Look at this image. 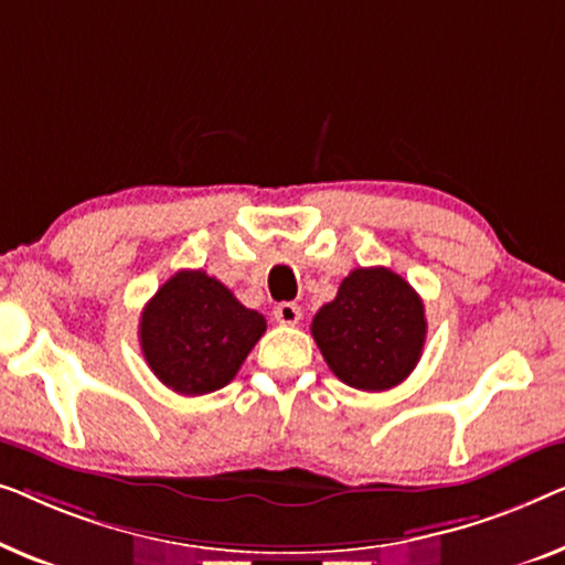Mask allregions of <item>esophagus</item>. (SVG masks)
Instances as JSON below:
<instances>
[{"label": "esophagus", "instance_id": "34e87169", "mask_svg": "<svg viewBox=\"0 0 565 565\" xmlns=\"http://www.w3.org/2000/svg\"><path fill=\"white\" fill-rule=\"evenodd\" d=\"M274 320L281 324H297L301 320V307L294 301H281L274 307Z\"/></svg>", "mask_w": 565, "mask_h": 565}]
</instances>
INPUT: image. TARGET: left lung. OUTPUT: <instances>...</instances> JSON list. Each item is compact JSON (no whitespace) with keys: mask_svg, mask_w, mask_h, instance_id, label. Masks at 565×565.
<instances>
[{"mask_svg":"<svg viewBox=\"0 0 565 565\" xmlns=\"http://www.w3.org/2000/svg\"><path fill=\"white\" fill-rule=\"evenodd\" d=\"M427 335L425 305L399 274L355 268L320 307L312 338L330 371L361 392H386L415 371Z\"/></svg>","mask_w":565,"mask_h":565,"instance_id":"1","label":"left lung"}]
</instances>
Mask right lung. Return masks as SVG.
Returning a JSON list of instances; mask_svg holds the SVG:
<instances>
[{
  "label": "right lung",
  "instance_id": "add662e5",
  "mask_svg": "<svg viewBox=\"0 0 565 565\" xmlns=\"http://www.w3.org/2000/svg\"><path fill=\"white\" fill-rule=\"evenodd\" d=\"M266 332V317L243 307L214 276L179 271L140 315V348L158 381L184 396L227 386Z\"/></svg>",
  "mask_w": 565,
  "mask_h": 565
}]
</instances>
